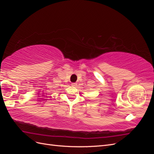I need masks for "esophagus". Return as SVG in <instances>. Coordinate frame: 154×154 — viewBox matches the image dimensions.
Returning <instances> with one entry per match:
<instances>
[{
	"mask_svg": "<svg viewBox=\"0 0 154 154\" xmlns=\"http://www.w3.org/2000/svg\"><path fill=\"white\" fill-rule=\"evenodd\" d=\"M71 85L73 86V87H76L77 86V83H72V84H71Z\"/></svg>",
	"mask_w": 154,
	"mask_h": 154,
	"instance_id": "1",
	"label": "esophagus"
}]
</instances>
